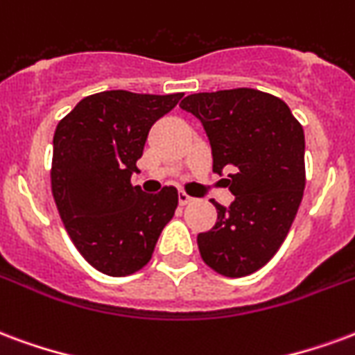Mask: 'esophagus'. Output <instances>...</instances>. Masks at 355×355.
Returning a JSON list of instances; mask_svg holds the SVG:
<instances>
[{
    "mask_svg": "<svg viewBox=\"0 0 355 355\" xmlns=\"http://www.w3.org/2000/svg\"><path fill=\"white\" fill-rule=\"evenodd\" d=\"M178 200H180L181 206H187V204L193 202V200H195V198H193V196L185 195V193H180V196H178Z\"/></svg>",
    "mask_w": 355,
    "mask_h": 355,
    "instance_id": "1",
    "label": "esophagus"
}]
</instances>
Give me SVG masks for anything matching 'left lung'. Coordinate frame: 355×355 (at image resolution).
Returning <instances> with one entry per match:
<instances>
[{"instance_id":"obj_1","label":"left lung","mask_w":355,"mask_h":355,"mask_svg":"<svg viewBox=\"0 0 355 355\" xmlns=\"http://www.w3.org/2000/svg\"><path fill=\"white\" fill-rule=\"evenodd\" d=\"M211 146L214 172H231L229 208L216 204L217 223L196 242L204 263L240 278L280 250L304 191V132L287 103L255 89L198 92L183 98Z\"/></svg>"}]
</instances>
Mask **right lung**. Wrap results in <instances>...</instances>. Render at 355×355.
<instances>
[{"label": "right lung", "mask_w": 355, "mask_h": 355, "mask_svg": "<svg viewBox=\"0 0 355 355\" xmlns=\"http://www.w3.org/2000/svg\"><path fill=\"white\" fill-rule=\"evenodd\" d=\"M175 94L105 90L62 119L53 139V196L71 242L96 270L128 276L149 263L174 217L178 189L146 195L138 174L151 126L181 100Z\"/></svg>", "instance_id": "right-lung-1"}]
</instances>
